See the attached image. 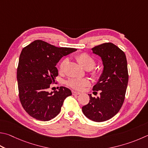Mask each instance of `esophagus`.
Masks as SVG:
<instances>
[{
	"instance_id": "esophagus-1",
	"label": "esophagus",
	"mask_w": 148,
	"mask_h": 148,
	"mask_svg": "<svg viewBox=\"0 0 148 148\" xmlns=\"http://www.w3.org/2000/svg\"><path fill=\"white\" fill-rule=\"evenodd\" d=\"M72 95H80V92H76V91H74V90H72Z\"/></svg>"
}]
</instances>
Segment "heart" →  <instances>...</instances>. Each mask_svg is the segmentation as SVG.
<instances>
[{"label": "heart", "instance_id": "heart-1", "mask_svg": "<svg viewBox=\"0 0 148 148\" xmlns=\"http://www.w3.org/2000/svg\"><path fill=\"white\" fill-rule=\"evenodd\" d=\"M76 60L83 68L87 70H90V74L92 76H97L98 72L92 70L96 65V61L92 56L88 54V53H82L76 56ZM66 61V60L65 59L61 62L60 65V68L61 70H63ZM89 84V80L86 78H71L67 81V85L74 88V89L78 90L83 89V87Z\"/></svg>", "mask_w": 148, "mask_h": 148}]
</instances>
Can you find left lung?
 <instances>
[{"instance_id":"8db88e82","label":"left lung","mask_w":148,"mask_h":148,"mask_svg":"<svg viewBox=\"0 0 148 148\" xmlns=\"http://www.w3.org/2000/svg\"><path fill=\"white\" fill-rule=\"evenodd\" d=\"M92 50L103 62V72L92 89L100 90V96L88 95L89 102L82 111L88 119L101 122L111 119L122 106L128 83L127 63L125 53L111 42L98 45Z\"/></svg>"}]
</instances>
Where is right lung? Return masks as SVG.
Wrapping results in <instances>:
<instances>
[{
	"label": "right lung",
	"instance_id": "obj_1",
	"mask_svg": "<svg viewBox=\"0 0 148 148\" xmlns=\"http://www.w3.org/2000/svg\"><path fill=\"white\" fill-rule=\"evenodd\" d=\"M77 50L56 47L36 40L23 49L17 71L18 95L22 106L34 119L48 121L60 113L63 101L72 95L69 88L48 92L58 75L56 65L60 59Z\"/></svg>",
	"mask_w": 148,
	"mask_h": 148
}]
</instances>
